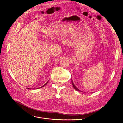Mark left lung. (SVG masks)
<instances>
[{
    "mask_svg": "<svg viewBox=\"0 0 123 123\" xmlns=\"http://www.w3.org/2000/svg\"><path fill=\"white\" fill-rule=\"evenodd\" d=\"M71 82H72V85H73V87L74 88V89H75V90H76L77 91H80V92H81L80 90H79L78 88H77L76 87V86H75V85H74V84L73 83V80H72L71 79Z\"/></svg>",
    "mask_w": 123,
    "mask_h": 123,
    "instance_id": "8db88e82",
    "label": "left lung"
}]
</instances>
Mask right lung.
<instances>
[{"label": "right lung", "instance_id": "right-lung-1", "mask_svg": "<svg viewBox=\"0 0 123 123\" xmlns=\"http://www.w3.org/2000/svg\"><path fill=\"white\" fill-rule=\"evenodd\" d=\"M48 81H47V83H46V84H44V85H43V86H41V87H39V88H40V87H44V86H46V84H47V83H48Z\"/></svg>", "mask_w": 123, "mask_h": 123}]
</instances>
